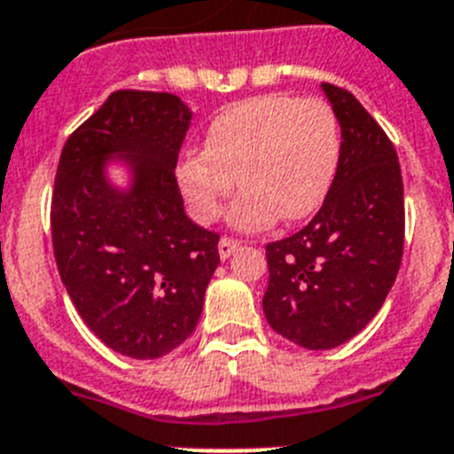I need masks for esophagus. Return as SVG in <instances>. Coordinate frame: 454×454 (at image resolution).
Instances as JSON below:
<instances>
[{"label":"esophagus","instance_id":"34e87169","mask_svg":"<svg viewBox=\"0 0 454 454\" xmlns=\"http://www.w3.org/2000/svg\"><path fill=\"white\" fill-rule=\"evenodd\" d=\"M239 244H242L239 239L228 238V235H226V238H222V242H219V255H222L223 260L231 258V255L239 249Z\"/></svg>","mask_w":454,"mask_h":454}]
</instances>
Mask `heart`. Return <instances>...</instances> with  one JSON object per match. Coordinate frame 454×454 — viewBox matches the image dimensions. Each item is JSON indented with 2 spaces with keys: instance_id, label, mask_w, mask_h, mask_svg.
Segmentation results:
<instances>
[{
  "instance_id": "b5f03b06",
  "label": "heart",
  "mask_w": 454,
  "mask_h": 454,
  "mask_svg": "<svg viewBox=\"0 0 454 454\" xmlns=\"http://www.w3.org/2000/svg\"><path fill=\"white\" fill-rule=\"evenodd\" d=\"M340 123L329 102L283 93L258 96L216 114L205 148L178 161V184L196 222L222 215L244 187L232 219L242 228L315 215L336 178Z\"/></svg>"
}]
</instances>
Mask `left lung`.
I'll use <instances>...</instances> for the list:
<instances>
[{
    "mask_svg": "<svg viewBox=\"0 0 454 454\" xmlns=\"http://www.w3.org/2000/svg\"><path fill=\"white\" fill-rule=\"evenodd\" d=\"M322 89L342 132L336 178L309 226L265 247V317L306 349L342 345L372 320L404 249V189L391 139L349 90Z\"/></svg>",
    "mask_w": 454,
    "mask_h": 454,
    "instance_id": "8db88e82",
    "label": "left lung"
}]
</instances>
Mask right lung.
Masks as SVG:
<instances>
[{
    "label": "right lung",
    "mask_w": 454,
    "mask_h": 454,
    "mask_svg": "<svg viewBox=\"0 0 454 454\" xmlns=\"http://www.w3.org/2000/svg\"><path fill=\"white\" fill-rule=\"evenodd\" d=\"M192 112L178 96L121 89L68 137L54 178L50 226L61 281L114 352L160 358L199 325L219 265V232L184 215L176 164ZM125 152L135 187H108L101 164Z\"/></svg>",
    "instance_id": "obj_1"
}]
</instances>
